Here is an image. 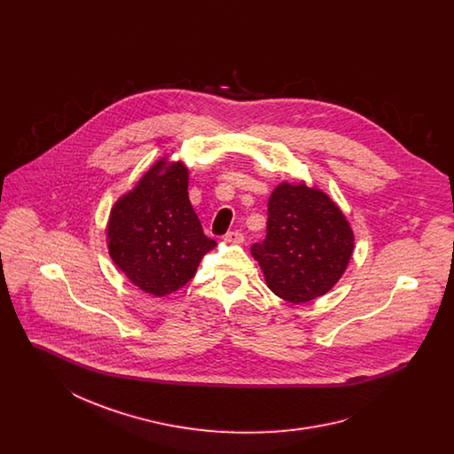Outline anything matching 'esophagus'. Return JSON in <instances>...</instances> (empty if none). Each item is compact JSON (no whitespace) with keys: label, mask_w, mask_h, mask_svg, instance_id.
I'll return each instance as SVG.
<instances>
[{"label":"esophagus","mask_w":454,"mask_h":454,"mask_svg":"<svg viewBox=\"0 0 454 454\" xmlns=\"http://www.w3.org/2000/svg\"><path fill=\"white\" fill-rule=\"evenodd\" d=\"M243 233H239V231H230V233H226V237H224V241L226 243H231V245H239V243H243Z\"/></svg>","instance_id":"34e87169"}]
</instances>
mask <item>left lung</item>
Returning a JSON list of instances; mask_svg holds the SVG:
<instances>
[{"label":"left lung","mask_w":454,"mask_h":454,"mask_svg":"<svg viewBox=\"0 0 454 454\" xmlns=\"http://www.w3.org/2000/svg\"><path fill=\"white\" fill-rule=\"evenodd\" d=\"M267 237L252 247L269 289L293 304L326 294L344 276L354 231L340 207L304 182H282L269 197Z\"/></svg>","instance_id":"8db88e82"}]
</instances>
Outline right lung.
<instances>
[{
	"mask_svg": "<svg viewBox=\"0 0 454 454\" xmlns=\"http://www.w3.org/2000/svg\"><path fill=\"white\" fill-rule=\"evenodd\" d=\"M187 187L184 161L163 156L110 209V259L134 286L156 298L184 287L216 247L202 231Z\"/></svg>",
	"mask_w": 454,
	"mask_h": 454,
	"instance_id": "1",
	"label": "right lung"
}]
</instances>
